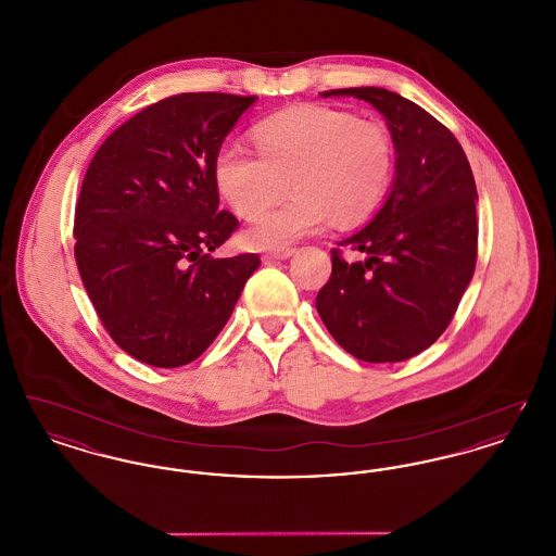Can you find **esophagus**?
I'll return each mask as SVG.
<instances>
[{"label": "esophagus", "mask_w": 556, "mask_h": 556, "mask_svg": "<svg viewBox=\"0 0 556 556\" xmlns=\"http://www.w3.org/2000/svg\"><path fill=\"white\" fill-rule=\"evenodd\" d=\"M293 252H295V248H277V250H270V252H266V258H273V261H283V258H290Z\"/></svg>", "instance_id": "obj_1"}]
</instances>
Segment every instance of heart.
Wrapping results in <instances>:
<instances>
[{"instance_id":"b5f03b06","label":"heart","mask_w":556,"mask_h":556,"mask_svg":"<svg viewBox=\"0 0 556 556\" xmlns=\"http://www.w3.org/2000/svg\"><path fill=\"white\" fill-rule=\"evenodd\" d=\"M258 150L231 141L214 160L220 195L243 220L263 216L250 231V243L279 248L313 236L333 218L358 225L383 204L392 184L394 143L375 121L327 106L293 108L258 131Z\"/></svg>"}]
</instances>
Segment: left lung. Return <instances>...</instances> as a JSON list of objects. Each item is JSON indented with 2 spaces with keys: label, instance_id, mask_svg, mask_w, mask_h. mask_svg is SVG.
<instances>
[{
  "label": "left lung",
  "instance_id": "8db88e82",
  "mask_svg": "<svg viewBox=\"0 0 556 556\" xmlns=\"http://www.w3.org/2000/svg\"><path fill=\"white\" fill-rule=\"evenodd\" d=\"M377 108L396 148V179L365 229L331 250L317 295L327 331L365 363H400L450 325L477 263V189L456 137L427 110L383 87L323 91ZM365 262H345L343 248Z\"/></svg>",
  "mask_w": 556,
  "mask_h": 556
}]
</instances>
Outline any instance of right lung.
<instances>
[{
    "mask_svg": "<svg viewBox=\"0 0 556 556\" xmlns=\"http://www.w3.org/2000/svg\"><path fill=\"white\" fill-rule=\"evenodd\" d=\"M256 96L179 93L143 108L100 146L75 206V258L110 338L175 369L231 317L258 254L212 258L239 220L218 211L214 160Z\"/></svg>",
    "mask_w": 556,
    "mask_h": 556,
    "instance_id": "add662e5",
    "label": "right lung"
}]
</instances>
